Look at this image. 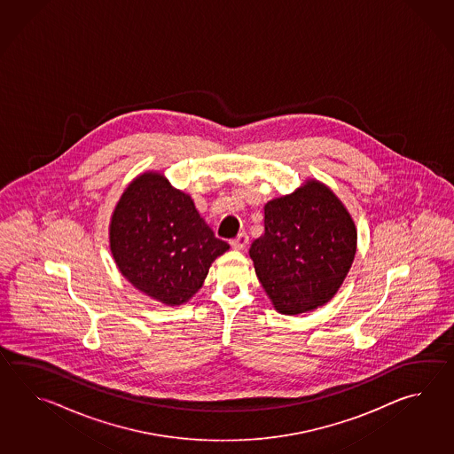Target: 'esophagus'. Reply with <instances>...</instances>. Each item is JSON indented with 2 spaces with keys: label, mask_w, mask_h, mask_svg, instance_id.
Returning a JSON list of instances; mask_svg holds the SVG:
<instances>
[{
  "label": "esophagus",
  "mask_w": 454,
  "mask_h": 454,
  "mask_svg": "<svg viewBox=\"0 0 454 454\" xmlns=\"http://www.w3.org/2000/svg\"><path fill=\"white\" fill-rule=\"evenodd\" d=\"M248 241H250V239H248L247 233H239V237L231 241V248L233 250L245 251L247 247H248Z\"/></svg>",
  "instance_id": "1"
}]
</instances>
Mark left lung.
<instances>
[{
    "label": "left lung",
    "mask_w": 454,
    "mask_h": 454,
    "mask_svg": "<svg viewBox=\"0 0 454 454\" xmlns=\"http://www.w3.org/2000/svg\"><path fill=\"white\" fill-rule=\"evenodd\" d=\"M357 231L328 186L309 180L264 206V231L250 258L274 309L299 315L323 307L348 276Z\"/></svg>",
    "instance_id": "left-lung-1"
}]
</instances>
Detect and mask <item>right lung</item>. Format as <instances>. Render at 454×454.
<instances>
[{
	"instance_id": "obj_1",
	"label": "right lung",
	"mask_w": 454,
	"mask_h": 454,
	"mask_svg": "<svg viewBox=\"0 0 454 454\" xmlns=\"http://www.w3.org/2000/svg\"><path fill=\"white\" fill-rule=\"evenodd\" d=\"M110 250L136 289L165 305H182L201 289L213 261L229 250L214 235L190 194L164 175H139L110 223Z\"/></svg>"
}]
</instances>
